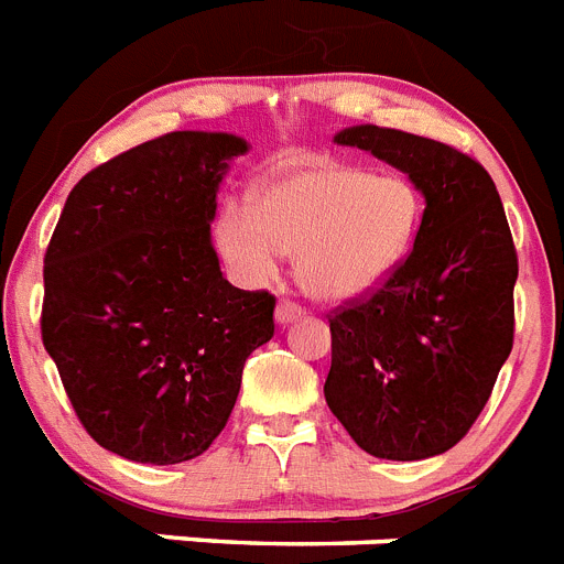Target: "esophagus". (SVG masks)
I'll list each match as a JSON object with an SVG mask.
<instances>
[{
	"label": "esophagus",
	"instance_id": "1",
	"mask_svg": "<svg viewBox=\"0 0 564 564\" xmlns=\"http://www.w3.org/2000/svg\"><path fill=\"white\" fill-rule=\"evenodd\" d=\"M302 316H305V307L296 305V302L282 300L276 305V322H279V325H291V322L302 319Z\"/></svg>",
	"mask_w": 564,
	"mask_h": 564
}]
</instances>
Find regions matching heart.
Returning <instances> with one entry per match:
<instances>
[{
    "label": "heart",
    "instance_id": "obj_1",
    "mask_svg": "<svg viewBox=\"0 0 564 564\" xmlns=\"http://www.w3.org/2000/svg\"><path fill=\"white\" fill-rule=\"evenodd\" d=\"M422 219V196L399 173L322 165L264 187L253 208L228 205L216 248L245 285L276 276L296 253V279L311 296L356 300L408 257Z\"/></svg>",
    "mask_w": 564,
    "mask_h": 564
}]
</instances>
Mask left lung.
<instances>
[{
    "instance_id": "8db88e82",
    "label": "left lung",
    "mask_w": 564,
    "mask_h": 564,
    "mask_svg": "<svg viewBox=\"0 0 564 564\" xmlns=\"http://www.w3.org/2000/svg\"><path fill=\"white\" fill-rule=\"evenodd\" d=\"M334 142L408 173L425 214L397 271L330 316L325 399L370 456L445 454L513 348L519 264L502 199L476 159L436 139L356 124Z\"/></svg>"
}]
</instances>
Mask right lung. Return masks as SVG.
Masks as SVG:
<instances>
[{"label": "right lung", "instance_id": "1", "mask_svg": "<svg viewBox=\"0 0 564 564\" xmlns=\"http://www.w3.org/2000/svg\"><path fill=\"white\" fill-rule=\"evenodd\" d=\"M248 142L173 131L82 176L45 253L42 341L85 431L148 465L223 433L242 368L273 336L268 291H239L210 245L216 191Z\"/></svg>", "mask_w": 564, "mask_h": 564}]
</instances>
